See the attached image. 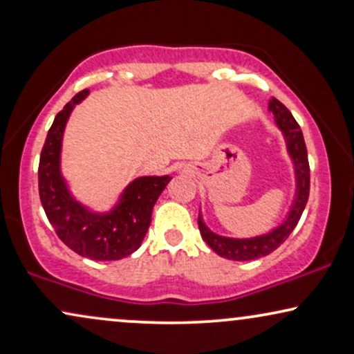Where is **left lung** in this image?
Instances as JSON below:
<instances>
[{
    "label": "left lung",
    "instance_id": "left-lung-1",
    "mask_svg": "<svg viewBox=\"0 0 354 354\" xmlns=\"http://www.w3.org/2000/svg\"><path fill=\"white\" fill-rule=\"evenodd\" d=\"M268 111L273 113L274 124L281 131V136L286 146V153L293 165L295 174V193L290 209L279 225L263 234H256L251 238H233L223 236L214 233L205 223L203 213L200 211L198 216V226H200L201 238L205 239L214 253L231 261H251V259L263 258V256L273 253L290 236L291 231L296 228L299 218H301L304 206H306L308 196H310V165H308V153L304 138L290 109L279 103L276 98H271L268 103Z\"/></svg>",
    "mask_w": 354,
    "mask_h": 354
}]
</instances>
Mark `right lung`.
Returning a JSON list of instances; mask_svg holds the SVG:
<instances>
[{"instance_id":"add662e5","label":"right lung","mask_w":354,"mask_h":354,"mask_svg":"<svg viewBox=\"0 0 354 354\" xmlns=\"http://www.w3.org/2000/svg\"><path fill=\"white\" fill-rule=\"evenodd\" d=\"M88 95V89L78 93L53 121L39 158V198L56 234L70 250L95 261H116L141 246L154 205L171 176L135 178L108 209H95L80 201L63 174L61 151L73 109Z\"/></svg>"}]
</instances>
